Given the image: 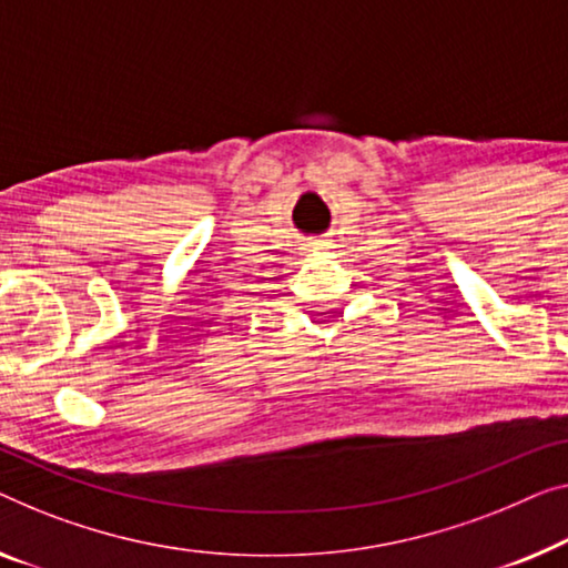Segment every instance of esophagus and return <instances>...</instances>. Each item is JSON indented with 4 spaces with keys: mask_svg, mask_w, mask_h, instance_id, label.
I'll return each instance as SVG.
<instances>
[{
    "mask_svg": "<svg viewBox=\"0 0 568 568\" xmlns=\"http://www.w3.org/2000/svg\"><path fill=\"white\" fill-rule=\"evenodd\" d=\"M306 247L308 250H321V247H326V240H324V236H311Z\"/></svg>",
    "mask_w": 568,
    "mask_h": 568,
    "instance_id": "34e87169",
    "label": "esophagus"
}]
</instances>
